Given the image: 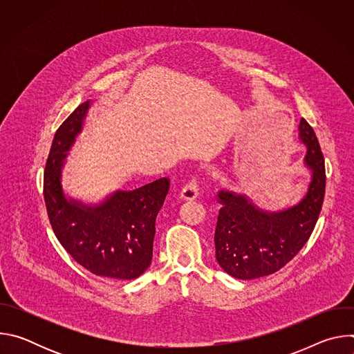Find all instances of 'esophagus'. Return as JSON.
<instances>
[{
  "mask_svg": "<svg viewBox=\"0 0 354 354\" xmlns=\"http://www.w3.org/2000/svg\"><path fill=\"white\" fill-rule=\"evenodd\" d=\"M198 194V185H197V179L196 178H192L180 190L179 196L180 198L183 200H193L196 198Z\"/></svg>",
  "mask_w": 354,
  "mask_h": 354,
  "instance_id": "obj_1",
  "label": "esophagus"
}]
</instances>
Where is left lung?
Returning a JSON list of instances; mask_svg holds the SVG:
<instances>
[{"label":"left lung","mask_w":354,"mask_h":354,"mask_svg":"<svg viewBox=\"0 0 354 354\" xmlns=\"http://www.w3.org/2000/svg\"><path fill=\"white\" fill-rule=\"evenodd\" d=\"M299 138L307 145L306 165L313 176L298 205L281 212H263L234 192L220 190L221 209L214 234L216 259L235 279L269 276L286 266L310 239L325 196V160L314 129L299 122Z\"/></svg>","instance_id":"8db88e82"}]
</instances>
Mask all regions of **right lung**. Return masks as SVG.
Returning <instances> with one entry per match:
<instances>
[{"mask_svg":"<svg viewBox=\"0 0 354 354\" xmlns=\"http://www.w3.org/2000/svg\"><path fill=\"white\" fill-rule=\"evenodd\" d=\"M88 108L89 100L55 134L43 179L47 216L59 242L77 263L100 277L133 280L153 259L156 218L168 194L169 179L161 178L130 192L119 190L97 206L66 198L62 168Z\"/></svg>","mask_w":354,"mask_h":354,"instance_id":"obj_1","label":"right lung"}]
</instances>
